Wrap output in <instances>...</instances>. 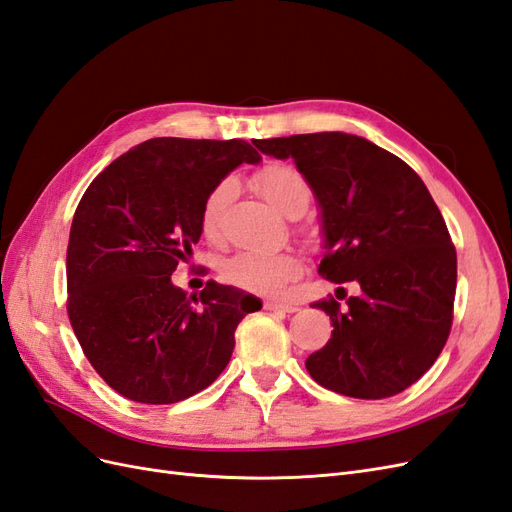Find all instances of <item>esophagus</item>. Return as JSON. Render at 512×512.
I'll return each instance as SVG.
<instances>
[{
  "label": "esophagus",
  "mask_w": 512,
  "mask_h": 512,
  "mask_svg": "<svg viewBox=\"0 0 512 512\" xmlns=\"http://www.w3.org/2000/svg\"><path fill=\"white\" fill-rule=\"evenodd\" d=\"M266 311H279V313H296L298 306L296 304H287V302H274V300H268L264 304Z\"/></svg>",
  "instance_id": "esophagus-1"
}]
</instances>
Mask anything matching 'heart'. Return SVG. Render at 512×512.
Listing matches in <instances>:
<instances>
[{"label":"heart","mask_w":512,"mask_h":512,"mask_svg":"<svg viewBox=\"0 0 512 512\" xmlns=\"http://www.w3.org/2000/svg\"><path fill=\"white\" fill-rule=\"evenodd\" d=\"M253 184L270 206L283 214H304L311 203V186L304 175L291 165L274 163L255 173ZM233 197V182L223 180L212 188V193L203 201L201 208V231L203 236L216 240L221 233V223L229 201ZM302 272V264L291 253H257L248 251L231 257L223 276L240 289L255 291V294L276 296L285 291V287L296 281Z\"/></svg>","instance_id":"heart-1"}]
</instances>
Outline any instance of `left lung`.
<instances>
[{
  "instance_id": "left-lung-1",
  "label": "left lung",
  "mask_w": 512,
  "mask_h": 512,
  "mask_svg": "<svg viewBox=\"0 0 512 512\" xmlns=\"http://www.w3.org/2000/svg\"><path fill=\"white\" fill-rule=\"evenodd\" d=\"M253 145L291 158L309 182L324 238L319 274L360 285L343 311L337 300L315 304L334 330L306 371L354 399L412 386L446 345L457 289L455 246L425 182L399 156L337 130Z\"/></svg>"
}]
</instances>
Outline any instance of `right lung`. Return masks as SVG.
Here are the masks:
<instances>
[{
    "label": "right lung",
    "mask_w": 512,
    "mask_h": 512,
    "mask_svg": "<svg viewBox=\"0 0 512 512\" xmlns=\"http://www.w3.org/2000/svg\"><path fill=\"white\" fill-rule=\"evenodd\" d=\"M259 160L240 139L156 137L87 186L68 240V317L87 360L122 397L167 405L208 388L244 315L261 309L238 287L210 281L197 298L171 281L201 238L212 188Z\"/></svg>",
    "instance_id": "right-lung-1"
}]
</instances>
